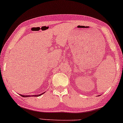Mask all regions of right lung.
Wrapping results in <instances>:
<instances>
[{
	"mask_svg": "<svg viewBox=\"0 0 123 123\" xmlns=\"http://www.w3.org/2000/svg\"><path fill=\"white\" fill-rule=\"evenodd\" d=\"M43 93H43L41 94H39V95H21V97H30V96H31H31H33V97H39V96H40V95H42Z\"/></svg>",
	"mask_w": 123,
	"mask_h": 123,
	"instance_id": "1",
	"label": "right lung"
}]
</instances>
